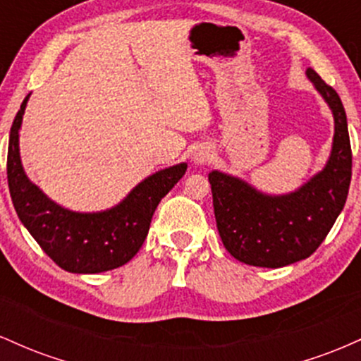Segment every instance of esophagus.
Returning a JSON list of instances; mask_svg holds the SVG:
<instances>
[{"mask_svg":"<svg viewBox=\"0 0 361 361\" xmlns=\"http://www.w3.org/2000/svg\"><path fill=\"white\" fill-rule=\"evenodd\" d=\"M212 157H214V149L210 146H202L195 151L193 161L197 164H207L209 161H212Z\"/></svg>","mask_w":361,"mask_h":361,"instance_id":"34e87169","label":"esophagus"}]
</instances>
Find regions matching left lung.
I'll return each mask as SVG.
<instances>
[{
    "label": "left lung",
    "mask_w": 361,
    "mask_h": 361,
    "mask_svg": "<svg viewBox=\"0 0 361 361\" xmlns=\"http://www.w3.org/2000/svg\"><path fill=\"white\" fill-rule=\"evenodd\" d=\"M309 80L334 115L333 152L326 168L299 192L267 197L238 178L212 171L214 214L226 250L261 268H281L305 259L321 246L346 204L351 181V144L346 114L336 90L314 69Z\"/></svg>",
    "instance_id": "1"
}]
</instances>
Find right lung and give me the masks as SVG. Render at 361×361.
Masks as SVG:
<instances>
[{
  "mask_svg": "<svg viewBox=\"0 0 361 361\" xmlns=\"http://www.w3.org/2000/svg\"><path fill=\"white\" fill-rule=\"evenodd\" d=\"M27 100L28 97L11 126L6 159L8 188L18 219L62 270L100 273L122 267L140 250L157 204L185 175L186 164L146 178L122 204L105 212L78 214L62 209L28 181L20 163L18 128Z\"/></svg>",
  "mask_w": 361,
  "mask_h": 361,
  "instance_id": "obj_1",
  "label": "right lung"
}]
</instances>
